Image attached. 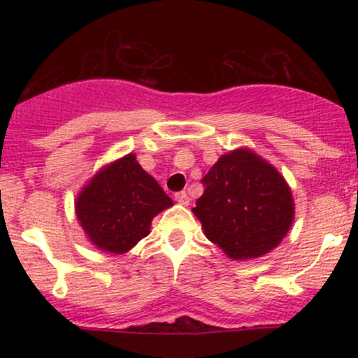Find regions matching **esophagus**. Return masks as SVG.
<instances>
[{"instance_id":"34e87169","label":"esophagus","mask_w":358,"mask_h":358,"mask_svg":"<svg viewBox=\"0 0 358 358\" xmlns=\"http://www.w3.org/2000/svg\"><path fill=\"white\" fill-rule=\"evenodd\" d=\"M175 200L178 202L180 205H183V207H187L188 203H190V196H188L187 192H178L175 195Z\"/></svg>"}]
</instances>
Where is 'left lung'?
Returning a JSON list of instances; mask_svg holds the SVG:
<instances>
[{
	"mask_svg": "<svg viewBox=\"0 0 358 358\" xmlns=\"http://www.w3.org/2000/svg\"><path fill=\"white\" fill-rule=\"evenodd\" d=\"M205 192L193 213L208 241L236 261L276 249L294 220L285 176L249 148L222 155L202 178Z\"/></svg>",
	"mask_w": 358,
	"mask_h": 358,
	"instance_id": "8db88e82",
	"label": "left lung"
}]
</instances>
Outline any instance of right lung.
<instances>
[{
    "label": "right lung",
    "mask_w": 358,
    "mask_h": 358,
    "mask_svg": "<svg viewBox=\"0 0 358 358\" xmlns=\"http://www.w3.org/2000/svg\"><path fill=\"white\" fill-rule=\"evenodd\" d=\"M173 205L129 153L108 163L82 187L76 215L90 244L108 254L129 252L151 231V220Z\"/></svg>",
    "instance_id": "1"
}]
</instances>
